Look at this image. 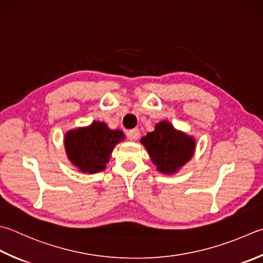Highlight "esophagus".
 I'll use <instances>...</instances> for the list:
<instances>
[{"label":"esophagus","mask_w":263,"mask_h":263,"mask_svg":"<svg viewBox=\"0 0 263 263\" xmlns=\"http://www.w3.org/2000/svg\"><path fill=\"white\" fill-rule=\"evenodd\" d=\"M128 137H129L130 140H134V141L138 140V137H140V130H138L137 128L129 130V132H128Z\"/></svg>","instance_id":"esophagus-1"}]
</instances>
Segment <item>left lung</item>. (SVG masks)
I'll return each mask as SVG.
<instances>
[{
  "label": "left lung",
  "instance_id": "1",
  "mask_svg": "<svg viewBox=\"0 0 263 263\" xmlns=\"http://www.w3.org/2000/svg\"><path fill=\"white\" fill-rule=\"evenodd\" d=\"M152 162L162 174H174L185 162L189 161L195 152V138L185 133L176 130L171 122L160 121L155 130L141 138Z\"/></svg>",
  "mask_w": 263,
  "mask_h": 263
}]
</instances>
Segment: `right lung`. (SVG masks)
<instances>
[{"label":"right lung","mask_w":263,"mask_h":263,"mask_svg":"<svg viewBox=\"0 0 263 263\" xmlns=\"http://www.w3.org/2000/svg\"><path fill=\"white\" fill-rule=\"evenodd\" d=\"M125 135L120 129H110L105 122L93 121L90 126L66 133L64 143L68 160L83 173L95 174L105 170L115 146Z\"/></svg>","instance_id":"1"}]
</instances>
